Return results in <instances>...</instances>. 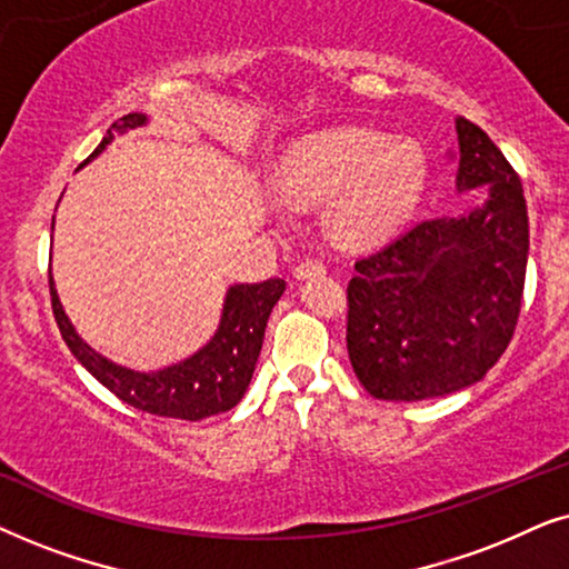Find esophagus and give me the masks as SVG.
Returning <instances> with one entry per match:
<instances>
[{
    "label": "esophagus",
    "instance_id": "esophagus-1",
    "mask_svg": "<svg viewBox=\"0 0 569 569\" xmlns=\"http://www.w3.org/2000/svg\"><path fill=\"white\" fill-rule=\"evenodd\" d=\"M325 272V264L317 260V257H305V260L297 262V268H293V276L297 278H312V276H320Z\"/></svg>",
    "mask_w": 569,
    "mask_h": 569
}]
</instances>
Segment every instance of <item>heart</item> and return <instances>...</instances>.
Returning <instances> with one entry per match:
<instances>
[{
    "label": "heart",
    "mask_w": 569,
    "mask_h": 569,
    "mask_svg": "<svg viewBox=\"0 0 569 569\" xmlns=\"http://www.w3.org/2000/svg\"><path fill=\"white\" fill-rule=\"evenodd\" d=\"M427 156L413 140L330 130L301 140L280 163V187L307 202L332 200V231L346 244H380L419 206Z\"/></svg>",
    "instance_id": "obj_1"
}]
</instances>
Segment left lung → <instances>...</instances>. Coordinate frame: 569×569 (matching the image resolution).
<instances>
[{
  "instance_id": "left-lung-1",
  "label": "left lung",
  "mask_w": 569,
  "mask_h": 569,
  "mask_svg": "<svg viewBox=\"0 0 569 569\" xmlns=\"http://www.w3.org/2000/svg\"><path fill=\"white\" fill-rule=\"evenodd\" d=\"M458 189H487L483 206L429 218L356 260L346 346L363 390L427 400L479 382L510 346L528 262L520 177L489 134L456 119Z\"/></svg>"
}]
</instances>
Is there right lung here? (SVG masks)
I'll list each match as a JSON object with an SVG mask.
<instances>
[{
	"instance_id": "right-lung-1",
	"label": "right lung",
	"mask_w": 569,
	"mask_h": 569,
	"mask_svg": "<svg viewBox=\"0 0 569 569\" xmlns=\"http://www.w3.org/2000/svg\"><path fill=\"white\" fill-rule=\"evenodd\" d=\"M146 121V113H127V117L113 121L111 130L106 132L101 146L90 153V158H96L109 146L113 130H134ZM49 289L51 309H54V320L64 343L70 346L74 359L106 390H111L119 400L138 408V411L166 416V419L200 421L208 416L231 411L244 398L262 348L264 325H268L276 301L283 297L286 280L268 278L262 283L231 286L223 301L221 325H218L210 343L202 346L189 359L158 369V372H134V369L119 367V363L96 353L88 343H82V338L74 332L72 322L67 320L64 309L59 305L54 278H49Z\"/></svg>"
}]
</instances>
